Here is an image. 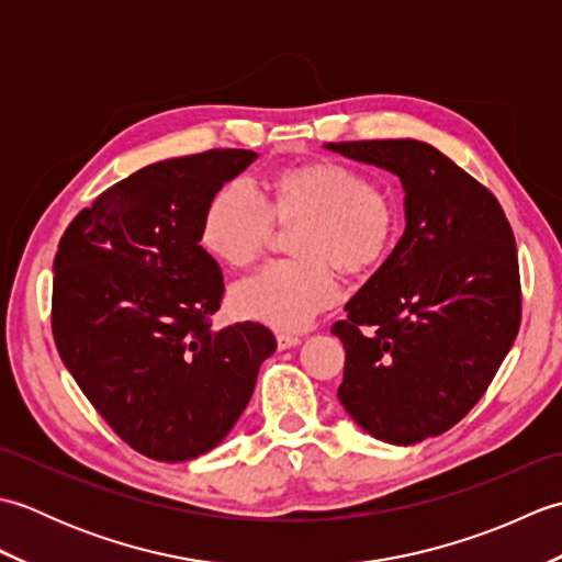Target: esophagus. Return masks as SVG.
I'll return each mask as SVG.
<instances>
[{
  "mask_svg": "<svg viewBox=\"0 0 562 562\" xmlns=\"http://www.w3.org/2000/svg\"><path fill=\"white\" fill-rule=\"evenodd\" d=\"M302 340L296 336H290V333H278V348L280 350H290L294 345H300Z\"/></svg>",
  "mask_w": 562,
  "mask_h": 562,
  "instance_id": "34e87169",
  "label": "esophagus"
}]
</instances>
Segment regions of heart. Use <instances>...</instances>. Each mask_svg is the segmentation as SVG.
<instances>
[{"label":"heart","mask_w":562,"mask_h":562,"mask_svg":"<svg viewBox=\"0 0 562 562\" xmlns=\"http://www.w3.org/2000/svg\"><path fill=\"white\" fill-rule=\"evenodd\" d=\"M268 205L244 181L217 188L200 224V241L224 266L246 268L266 250L272 220L296 224L292 256L270 262L232 288V308L274 330H302L338 300L342 272L360 274L384 262L398 234L393 198L338 161L288 166L268 181Z\"/></svg>","instance_id":"obj_1"}]
</instances>
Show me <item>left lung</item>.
<instances>
[{
	"label": "left lung",
	"mask_w": 562,
	"mask_h": 562,
	"mask_svg": "<svg viewBox=\"0 0 562 562\" xmlns=\"http://www.w3.org/2000/svg\"><path fill=\"white\" fill-rule=\"evenodd\" d=\"M326 149L401 178L405 232L345 304L342 408L364 432L411 447L457 425L507 357L521 321L519 260L495 195L417 139Z\"/></svg>",
	"instance_id": "left-lung-1"
}]
</instances>
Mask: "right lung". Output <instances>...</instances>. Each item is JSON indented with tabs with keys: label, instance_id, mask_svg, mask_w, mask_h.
<instances>
[{
	"label": "right lung",
	"instance_id": "1",
	"mask_svg": "<svg viewBox=\"0 0 562 562\" xmlns=\"http://www.w3.org/2000/svg\"><path fill=\"white\" fill-rule=\"evenodd\" d=\"M258 159L210 149L149 164L103 190L59 238L53 336L113 432L157 461H190L232 432L278 348L254 321L214 330L224 278L200 224Z\"/></svg>",
	"mask_w": 562,
	"mask_h": 562
}]
</instances>
